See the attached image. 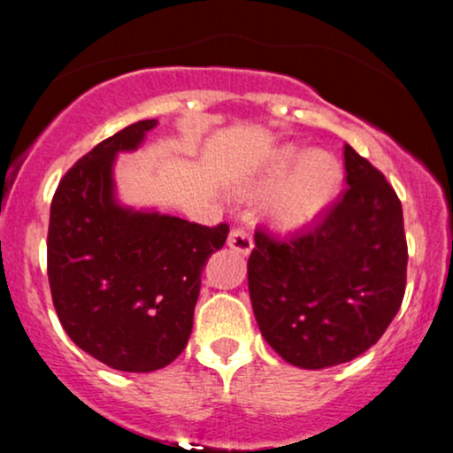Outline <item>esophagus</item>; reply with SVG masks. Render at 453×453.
<instances>
[{
    "instance_id": "obj_1",
    "label": "esophagus",
    "mask_w": 453,
    "mask_h": 453,
    "mask_svg": "<svg viewBox=\"0 0 453 453\" xmlns=\"http://www.w3.org/2000/svg\"><path fill=\"white\" fill-rule=\"evenodd\" d=\"M227 244L234 249V251L242 253V256H249L253 249V238L244 227H232L230 236H227Z\"/></svg>"
}]
</instances>
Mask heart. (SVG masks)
<instances>
[{
  "instance_id": "obj_1",
  "label": "heart",
  "mask_w": 453,
  "mask_h": 453,
  "mask_svg": "<svg viewBox=\"0 0 453 453\" xmlns=\"http://www.w3.org/2000/svg\"><path fill=\"white\" fill-rule=\"evenodd\" d=\"M342 183L339 159L327 150L280 149L266 176L249 194L273 189L266 212L279 232H298L315 223L334 202Z\"/></svg>"
}]
</instances>
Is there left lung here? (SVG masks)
Returning <instances> with one entry per match:
<instances>
[{
	"label": "left lung",
	"instance_id": "8db88e82",
	"mask_svg": "<svg viewBox=\"0 0 453 453\" xmlns=\"http://www.w3.org/2000/svg\"><path fill=\"white\" fill-rule=\"evenodd\" d=\"M347 189L288 241L256 232L249 294L262 336L300 368L345 364L381 339L403 304V204L375 165L345 144Z\"/></svg>",
	"mask_w": 453,
	"mask_h": 453
}]
</instances>
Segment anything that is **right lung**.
Instances as JSON below:
<instances>
[{"instance_id": "right-lung-1", "label": "right lung", "mask_w": 453, "mask_h": 453, "mask_svg": "<svg viewBox=\"0 0 453 453\" xmlns=\"http://www.w3.org/2000/svg\"><path fill=\"white\" fill-rule=\"evenodd\" d=\"M157 121L127 126L78 159L59 180L49 221V283L61 326L89 356L150 372L180 356L194 327L202 270L230 226L126 209L112 164Z\"/></svg>"}]
</instances>
